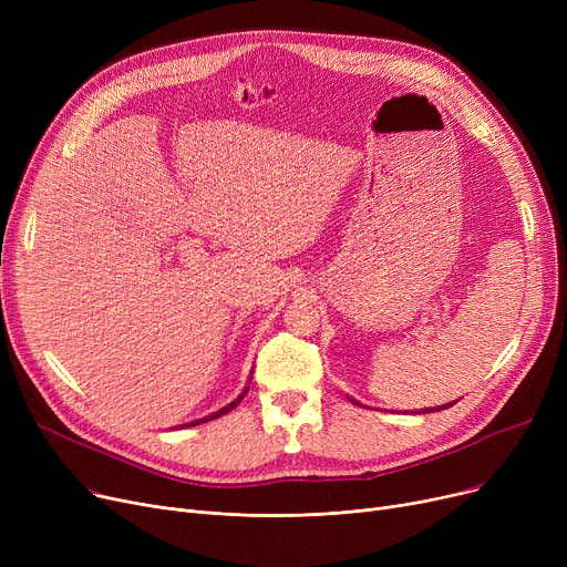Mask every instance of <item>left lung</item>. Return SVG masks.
Instances as JSON below:
<instances>
[{"label": "left lung", "instance_id": "obj_1", "mask_svg": "<svg viewBox=\"0 0 567 567\" xmlns=\"http://www.w3.org/2000/svg\"><path fill=\"white\" fill-rule=\"evenodd\" d=\"M349 400H351L353 404H361L359 400H355V398H351V395H349ZM451 404H453V402H451ZM451 404H449V406H451ZM434 409H445V404H439V406H432V409H425V411H434Z\"/></svg>", "mask_w": 567, "mask_h": 567}]
</instances>
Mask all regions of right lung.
Wrapping results in <instances>:
<instances>
[{
    "label": "right lung",
    "instance_id": "obj_1",
    "mask_svg": "<svg viewBox=\"0 0 567 567\" xmlns=\"http://www.w3.org/2000/svg\"><path fill=\"white\" fill-rule=\"evenodd\" d=\"M250 374H252V370H250ZM250 377L246 379V383L241 385V389H238L231 398H225L220 404H216L212 411H206V413H202V415H197V419H190V421H186V423H182V425H176V427H193V425H199V423H206V421H214V419H220L223 413H227V411H231L238 402L244 400V395L248 393V389H250Z\"/></svg>",
    "mask_w": 567,
    "mask_h": 567
}]
</instances>
